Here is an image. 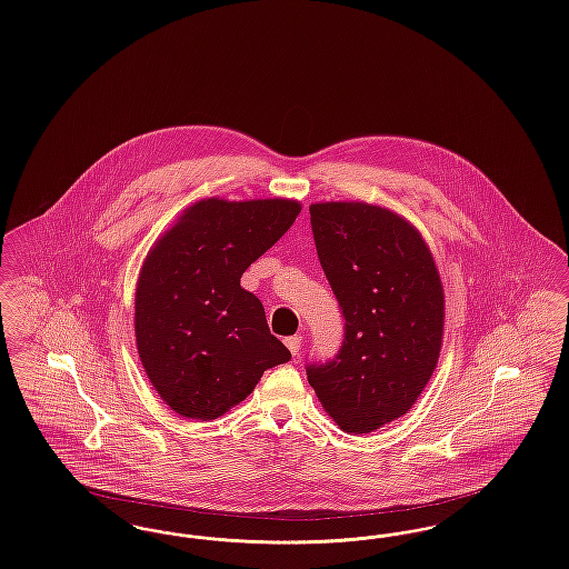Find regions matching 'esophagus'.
Masks as SVG:
<instances>
[{
	"mask_svg": "<svg viewBox=\"0 0 569 569\" xmlns=\"http://www.w3.org/2000/svg\"><path fill=\"white\" fill-rule=\"evenodd\" d=\"M286 346H288V350H290V352L297 356L298 350H300V346H302V337H298V335H295V337H288V339H286Z\"/></svg>",
	"mask_w": 569,
	"mask_h": 569,
	"instance_id": "34e87169",
	"label": "esophagus"
}]
</instances>
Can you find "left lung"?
I'll return each mask as SVG.
<instances>
[{
	"mask_svg": "<svg viewBox=\"0 0 569 569\" xmlns=\"http://www.w3.org/2000/svg\"><path fill=\"white\" fill-rule=\"evenodd\" d=\"M311 228L346 339L307 379L326 413L362 435L406 416L433 376L446 300L433 253L406 217L369 202H316Z\"/></svg>",
	"mask_w": 569,
	"mask_h": 569,
	"instance_id": "left-lung-1",
	"label": "left lung"
}]
</instances>
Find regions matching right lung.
Returning <instances> with one entry per match:
<instances>
[{"label": "right lung", "instance_id": "1", "mask_svg": "<svg viewBox=\"0 0 569 569\" xmlns=\"http://www.w3.org/2000/svg\"><path fill=\"white\" fill-rule=\"evenodd\" d=\"M290 198H202L149 249L136 281V348L163 403L216 420L247 399L290 350L241 277L295 223Z\"/></svg>", "mask_w": 569, "mask_h": 569}]
</instances>
